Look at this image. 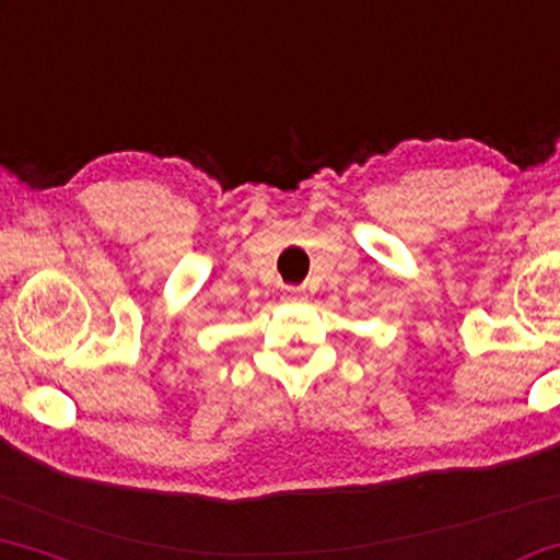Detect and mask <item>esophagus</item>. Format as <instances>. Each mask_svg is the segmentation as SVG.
<instances>
[{
	"label": "esophagus",
	"instance_id": "1",
	"mask_svg": "<svg viewBox=\"0 0 560 560\" xmlns=\"http://www.w3.org/2000/svg\"><path fill=\"white\" fill-rule=\"evenodd\" d=\"M284 300L287 302H302L304 300V292H302V289H287Z\"/></svg>",
	"mask_w": 560,
	"mask_h": 560
}]
</instances>
